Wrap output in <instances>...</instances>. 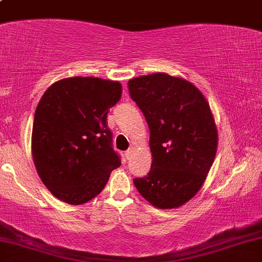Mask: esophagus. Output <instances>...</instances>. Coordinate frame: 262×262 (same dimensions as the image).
I'll use <instances>...</instances> for the list:
<instances>
[{
    "label": "esophagus",
    "mask_w": 262,
    "mask_h": 262,
    "mask_svg": "<svg viewBox=\"0 0 262 262\" xmlns=\"http://www.w3.org/2000/svg\"><path fill=\"white\" fill-rule=\"evenodd\" d=\"M132 153H133V150H132V149H128V150L124 153V157L126 158V159H129V158L132 157Z\"/></svg>",
    "instance_id": "esophagus-1"
}]
</instances>
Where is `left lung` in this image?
<instances>
[{
  "mask_svg": "<svg viewBox=\"0 0 262 262\" xmlns=\"http://www.w3.org/2000/svg\"><path fill=\"white\" fill-rule=\"evenodd\" d=\"M128 89L150 130L153 157L150 171L134 185L155 208H179L199 191L216 154L209 103L190 82L165 73L130 79Z\"/></svg>",
  "mask_w": 262,
  "mask_h": 262,
  "instance_id": "1",
  "label": "left lung"
}]
</instances>
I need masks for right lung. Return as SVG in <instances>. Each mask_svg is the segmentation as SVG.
<instances>
[{
    "mask_svg": "<svg viewBox=\"0 0 262 262\" xmlns=\"http://www.w3.org/2000/svg\"><path fill=\"white\" fill-rule=\"evenodd\" d=\"M122 97L118 82L73 77L52 84L34 112L32 155L52 194L72 205L93 199L120 165L107 125Z\"/></svg>",
    "mask_w": 262,
    "mask_h": 262,
    "instance_id": "right-lung-1",
    "label": "right lung"
}]
</instances>
